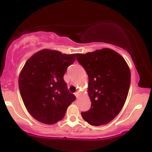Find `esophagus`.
I'll return each mask as SVG.
<instances>
[{"instance_id":"esophagus-1","label":"esophagus","mask_w":152,"mask_h":152,"mask_svg":"<svg viewBox=\"0 0 152 152\" xmlns=\"http://www.w3.org/2000/svg\"><path fill=\"white\" fill-rule=\"evenodd\" d=\"M80 91H78V92H76V93H75V96H76V97H79V96H80Z\"/></svg>"}]
</instances>
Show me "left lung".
I'll return each instance as SVG.
<instances>
[{
	"label": "left lung",
	"mask_w": 152,
	"mask_h": 152,
	"mask_svg": "<svg viewBox=\"0 0 152 152\" xmlns=\"http://www.w3.org/2000/svg\"><path fill=\"white\" fill-rule=\"evenodd\" d=\"M89 77L91 109L82 113L86 122L95 126L111 122L121 112L129 93L131 72L119 53L109 48L76 53Z\"/></svg>",
	"instance_id": "obj_1"
}]
</instances>
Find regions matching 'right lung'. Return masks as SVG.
Wrapping results in <instances>:
<instances>
[{"label":"right lung","mask_w":152,"mask_h":152,"mask_svg":"<svg viewBox=\"0 0 152 152\" xmlns=\"http://www.w3.org/2000/svg\"><path fill=\"white\" fill-rule=\"evenodd\" d=\"M76 60V53L43 49L25 63L18 79L25 107L42 123L53 125L64 117L76 96L67 89L63 76Z\"/></svg>","instance_id":"1"}]
</instances>
